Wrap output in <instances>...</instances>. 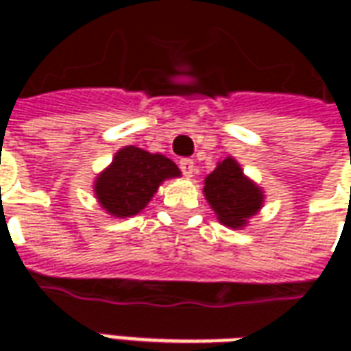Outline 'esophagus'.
I'll return each instance as SVG.
<instances>
[{"mask_svg": "<svg viewBox=\"0 0 351 351\" xmlns=\"http://www.w3.org/2000/svg\"><path fill=\"white\" fill-rule=\"evenodd\" d=\"M178 167L184 173V176H193V173H195V163H193V160H188V158L178 161Z\"/></svg>", "mask_w": 351, "mask_h": 351, "instance_id": "obj_1", "label": "esophagus"}]
</instances>
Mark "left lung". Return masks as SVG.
<instances>
[{
    "instance_id": "obj_1",
    "label": "left lung",
    "mask_w": 351,
    "mask_h": 351,
    "mask_svg": "<svg viewBox=\"0 0 351 351\" xmlns=\"http://www.w3.org/2000/svg\"><path fill=\"white\" fill-rule=\"evenodd\" d=\"M205 197L223 226L231 229L244 228L263 205V191L244 176L243 169L233 158L218 163L205 178Z\"/></svg>"
}]
</instances>
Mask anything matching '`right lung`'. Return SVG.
Here are the masks:
<instances>
[{"mask_svg":"<svg viewBox=\"0 0 351 351\" xmlns=\"http://www.w3.org/2000/svg\"><path fill=\"white\" fill-rule=\"evenodd\" d=\"M180 176V169L161 154L123 146L93 184L99 205L114 218H130L145 208L160 184Z\"/></svg>","mask_w":351,"mask_h":351,"instance_id":"add662e5","label":"right lung"}]
</instances>
